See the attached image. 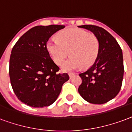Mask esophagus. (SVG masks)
Returning a JSON list of instances; mask_svg holds the SVG:
<instances>
[{"instance_id":"34e87169","label":"esophagus","mask_w":132,"mask_h":132,"mask_svg":"<svg viewBox=\"0 0 132 132\" xmlns=\"http://www.w3.org/2000/svg\"><path fill=\"white\" fill-rule=\"evenodd\" d=\"M69 77H70V78H72V77H73V76H75L76 74L73 73H69Z\"/></svg>"}]
</instances>
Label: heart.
<instances>
[{"label":"heart","instance_id":"obj_1","mask_svg":"<svg viewBox=\"0 0 132 132\" xmlns=\"http://www.w3.org/2000/svg\"><path fill=\"white\" fill-rule=\"evenodd\" d=\"M47 50L57 64L66 56L71 57L62 64L63 71H71L82 66H92L98 56L99 42L96 36L79 29H69L58 34V39L51 38L47 42Z\"/></svg>","mask_w":132,"mask_h":132}]
</instances>
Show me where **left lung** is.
Wrapping results in <instances>:
<instances>
[{
    "label": "left lung",
    "instance_id": "obj_1",
    "mask_svg": "<svg viewBox=\"0 0 132 132\" xmlns=\"http://www.w3.org/2000/svg\"><path fill=\"white\" fill-rule=\"evenodd\" d=\"M92 32L99 42L96 60L90 68L79 74L80 96L89 103L103 104L115 98L120 90L124 75L122 51L116 39L105 29L94 25H82Z\"/></svg>",
    "mask_w": 132,
    "mask_h": 132
}]
</instances>
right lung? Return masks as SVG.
<instances>
[{
	"mask_svg": "<svg viewBox=\"0 0 132 132\" xmlns=\"http://www.w3.org/2000/svg\"><path fill=\"white\" fill-rule=\"evenodd\" d=\"M63 25L36 26L26 32L12 50L9 75L19 100L34 108L49 106L56 101L67 73H57L59 68L52 59L47 42Z\"/></svg>",
	"mask_w": 132,
	"mask_h": 132,
	"instance_id": "right-lung-1",
	"label": "right lung"
}]
</instances>
